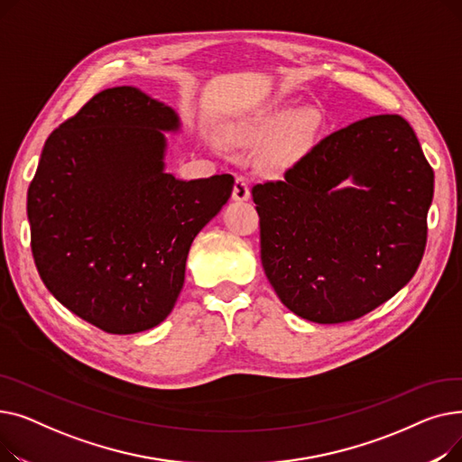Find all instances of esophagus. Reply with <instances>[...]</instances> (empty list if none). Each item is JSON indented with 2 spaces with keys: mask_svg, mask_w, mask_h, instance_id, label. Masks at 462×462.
<instances>
[{
  "mask_svg": "<svg viewBox=\"0 0 462 462\" xmlns=\"http://www.w3.org/2000/svg\"><path fill=\"white\" fill-rule=\"evenodd\" d=\"M249 197H251V189H249L247 180L237 176L236 183H234V190H232V199L236 202H245V200H249Z\"/></svg>",
  "mask_w": 462,
  "mask_h": 462,
  "instance_id": "obj_1",
  "label": "esophagus"
}]
</instances>
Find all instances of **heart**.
Segmentation results:
<instances>
[{
    "label": "heart",
    "instance_id": "heart-1",
    "mask_svg": "<svg viewBox=\"0 0 462 462\" xmlns=\"http://www.w3.org/2000/svg\"><path fill=\"white\" fill-rule=\"evenodd\" d=\"M322 117L317 110H300L294 105H282L260 117L236 124L228 129L230 142L237 145H262L260 166L270 176H284L298 166L319 142ZM209 148L215 153L225 152L221 138L209 136Z\"/></svg>",
    "mask_w": 462,
    "mask_h": 462
}]
</instances>
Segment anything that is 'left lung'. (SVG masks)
I'll return each mask as SVG.
<instances>
[{
    "label": "left lung",
    "mask_w": 462,
    "mask_h": 462,
    "mask_svg": "<svg viewBox=\"0 0 462 462\" xmlns=\"http://www.w3.org/2000/svg\"><path fill=\"white\" fill-rule=\"evenodd\" d=\"M434 172L395 114L324 138L282 181L253 187L260 258L286 309L341 324L393 298L427 244Z\"/></svg>",
    "instance_id": "left-lung-1"
}]
</instances>
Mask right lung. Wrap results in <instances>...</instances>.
Listing matches in <instances>:
<instances>
[{"mask_svg": "<svg viewBox=\"0 0 462 462\" xmlns=\"http://www.w3.org/2000/svg\"><path fill=\"white\" fill-rule=\"evenodd\" d=\"M164 133H181L172 106L134 86L105 89L48 136L28 190L44 286L106 333L166 320L190 244L234 189L230 174L187 181L166 172Z\"/></svg>", "mask_w": 462, "mask_h": 462, "instance_id": "add662e5", "label": "right lung"}]
</instances>
